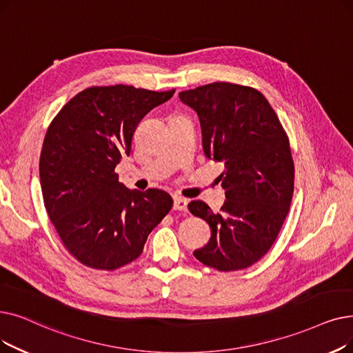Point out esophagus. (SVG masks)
Wrapping results in <instances>:
<instances>
[{"instance_id": "esophagus-1", "label": "esophagus", "mask_w": 353, "mask_h": 353, "mask_svg": "<svg viewBox=\"0 0 353 353\" xmlns=\"http://www.w3.org/2000/svg\"><path fill=\"white\" fill-rule=\"evenodd\" d=\"M188 201L186 199H183V197H174V205H173V209L174 210H183V212H186L188 210Z\"/></svg>"}]
</instances>
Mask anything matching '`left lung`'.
Returning a JSON list of instances; mask_svg holds the SVG:
<instances>
[{
	"mask_svg": "<svg viewBox=\"0 0 353 353\" xmlns=\"http://www.w3.org/2000/svg\"><path fill=\"white\" fill-rule=\"evenodd\" d=\"M197 112L208 159L222 161L226 201L219 212L193 201L189 210L210 226V239L193 255L218 271L248 268L277 239L294 192L288 137L261 92L213 82L179 94Z\"/></svg>",
	"mask_w": 353,
	"mask_h": 353,
	"instance_id": "obj_1",
	"label": "left lung"
}]
</instances>
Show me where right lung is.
Returning <instances> with one entry per match:
<instances>
[{
	"label": "right lung",
	"mask_w": 353,
	"mask_h": 353,
	"mask_svg": "<svg viewBox=\"0 0 353 353\" xmlns=\"http://www.w3.org/2000/svg\"><path fill=\"white\" fill-rule=\"evenodd\" d=\"M173 94L92 86L49 125L40 154L43 201L65 248L83 265L112 271L130 264L170 212V194L130 190L118 181L115 167L130 156L140 121Z\"/></svg>",
	"instance_id": "add662e5"
}]
</instances>
